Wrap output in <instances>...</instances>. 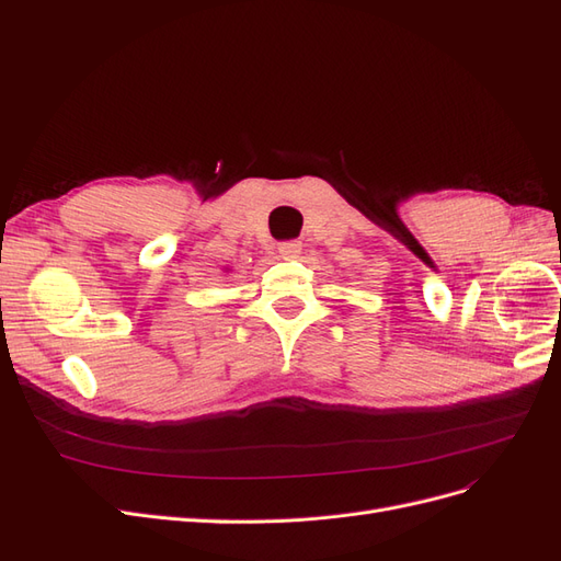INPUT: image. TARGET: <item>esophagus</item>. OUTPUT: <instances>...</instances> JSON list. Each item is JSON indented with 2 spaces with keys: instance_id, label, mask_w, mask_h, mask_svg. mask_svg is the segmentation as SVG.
Returning a JSON list of instances; mask_svg holds the SVG:
<instances>
[{
  "instance_id": "34e87169",
  "label": "esophagus",
  "mask_w": 561,
  "mask_h": 561,
  "mask_svg": "<svg viewBox=\"0 0 561 561\" xmlns=\"http://www.w3.org/2000/svg\"><path fill=\"white\" fill-rule=\"evenodd\" d=\"M299 252H301V243L299 241H283L278 245V254H280L283 260H295V257H299Z\"/></svg>"
}]
</instances>
